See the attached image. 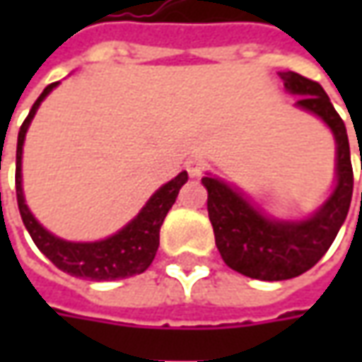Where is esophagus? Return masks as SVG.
<instances>
[{
	"instance_id": "esophagus-1",
	"label": "esophagus",
	"mask_w": 362,
	"mask_h": 362,
	"mask_svg": "<svg viewBox=\"0 0 362 362\" xmlns=\"http://www.w3.org/2000/svg\"><path fill=\"white\" fill-rule=\"evenodd\" d=\"M185 167H187V171L191 177H202L207 169H209V163L202 157H193V159H189L185 163Z\"/></svg>"
}]
</instances>
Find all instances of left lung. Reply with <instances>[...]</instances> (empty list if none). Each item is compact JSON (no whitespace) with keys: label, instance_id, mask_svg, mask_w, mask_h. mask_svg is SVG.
Here are the masks:
<instances>
[{"label":"left lung","instance_id":"8db88e82","mask_svg":"<svg viewBox=\"0 0 362 362\" xmlns=\"http://www.w3.org/2000/svg\"><path fill=\"white\" fill-rule=\"evenodd\" d=\"M284 86L300 94L296 105L327 122L337 139L339 185L320 211L300 223L270 221L226 183L203 177L216 245L231 270L256 280H288L310 270L327 254L346 219L353 197V165L346 127L325 88L296 72H280Z\"/></svg>","mask_w":362,"mask_h":362}]
</instances>
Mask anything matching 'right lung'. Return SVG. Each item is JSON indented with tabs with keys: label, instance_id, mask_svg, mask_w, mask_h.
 I'll use <instances>...</instances> for the list:
<instances>
[{
	"label": "right lung",
	"instance_id": "1",
	"mask_svg": "<svg viewBox=\"0 0 362 362\" xmlns=\"http://www.w3.org/2000/svg\"><path fill=\"white\" fill-rule=\"evenodd\" d=\"M58 82L48 84L44 92L37 96V100L32 106L30 115L25 117L23 124L18 132V151H16V195H18V207L25 230L30 231L32 240L37 245V250L48 257L49 262L70 276L76 278H88L96 282L105 280H119L136 276L151 266L153 257L159 247V231L169 209L173 207L175 199L179 195V189L187 181V173H179L146 202L143 211L132 219L127 228H122L112 238L94 243H72L64 242L60 238H54L52 233L44 230L34 216L30 214L28 205L23 202L21 193V146L23 136L30 127V120L34 119L35 110L40 103L48 96L52 88Z\"/></svg>",
	"mask_w": 362,
	"mask_h": 362
}]
</instances>
